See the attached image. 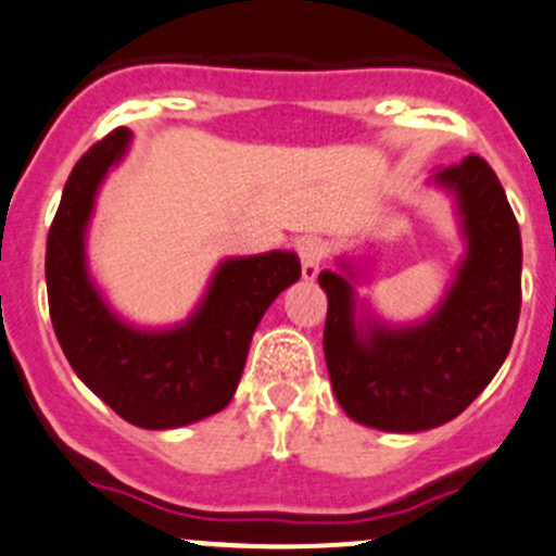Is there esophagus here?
I'll return each mask as SVG.
<instances>
[{
	"label": "esophagus",
	"instance_id": "34e87169",
	"mask_svg": "<svg viewBox=\"0 0 556 556\" xmlns=\"http://www.w3.org/2000/svg\"><path fill=\"white\" fill-rule=\"evenodd\" d=\"M299 257H301V274H304L306 282L317 279L319 263H323V257H325L323 239H317V237L301 239V242H299Z\"/></svg>",
	"mask_w": 556,
	"mask_h": 556
}]
</instances>
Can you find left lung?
<instances>
[{"mask_svg": "<svg viewBox=\"0 0 556 556\" xmlns=\"http://www.w3.org/2000/svg\"><path fill=\"white\" fill-rule=\"evenodd\" d=\"M468 242L452 288L414 325L357 319L355 271H323V350L336 401L355 422L419 433L463 414L511 350L521 309V237L501 179L479 155L435 172Z\"/></svg>", "mask_w": 556, "mask_h": 556, "instance_id": "left-lung-1", "label": "left lung"}]
</instances>
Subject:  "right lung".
Segmentation results:
<instances>
[{
	"mask_svg": "<svg viewBox=\"0 0 556 556\" xmlns=\"http://www.w3.org/2000/svg\"><path fill=\"white\" fill-rule=\"evenodd\" d=\"M131 131L115 128L75 164L48 233L45 279L55 339L88 390L148 430L199 422L231 403L252 333L271 301L299 282L293 252L228 257L188 323L139 330L99 295L86 266V228L102 179L126 155Z\"/></svg>",
	"mask_w": 556,
	"mask_h": 556,
	"instance_id": "add662e5",
	"label": "right lung"
}]
</instances>
